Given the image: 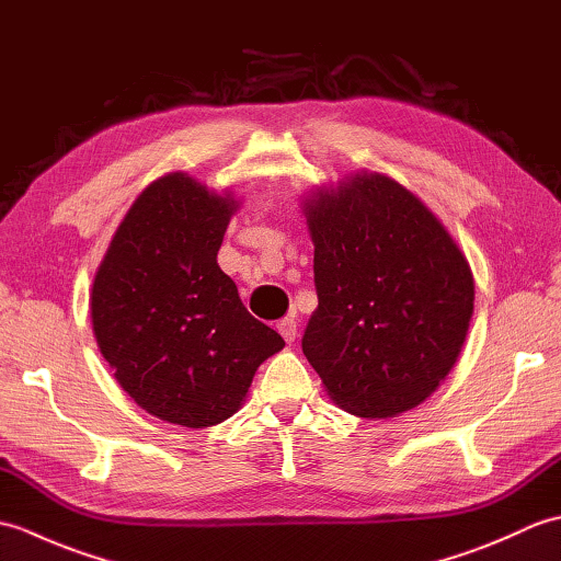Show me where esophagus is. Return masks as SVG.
<instances>
[{"mask_svg": "<svg viewBox=\"0 0 561 561\" xmlns=\"http://www.w3.org/2000/svg\"><path fill=\"white\" fill-rule=\"evenodd\" d=\"M277 330H279V335L284 337V342L291 344L296 340V330H299V328H296V320L294 318H284V320H279Z\"/></svg>", "mask_w": 561, "mask_h": 561, "instance_id": "1", "label": "esophagus"}]
</instances>
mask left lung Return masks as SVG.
<instances>
[{"instance_id":"left-lung-1","label":"left lung","mask_w":561,"mask_h":561,"mask_svg":"<svg viewBox=\"0 0 561 561\" xmlns=\"http://www.w3.org/2000/svg\"><path fill=\"white\" fill-rule=\"evenodd\" d=\"M318 308L301 347L328 398L364 420L414 410L468 337L474 279L456 238L396 178L362 171L304 197Z\"/></svg>"}]
</instances>
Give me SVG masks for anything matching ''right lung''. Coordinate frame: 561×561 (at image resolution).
<instances>
[{"instance_id":"obj_1","label":"right lung","mask_w":561,"mask_h":561,"mask_svg":"<svg viewBox=\"0 0 561 561\" xmlns=\"http://www.w3.org/2000/svg\"><path fill=\"white\" fill-rule=\"evenodd\" d=\"M238 202L183 171L127 209L91 287V325L115 380L141 410L187 428L241 410L284 340L245 311L217 253Z\"/></svg>"}]
</instances>
